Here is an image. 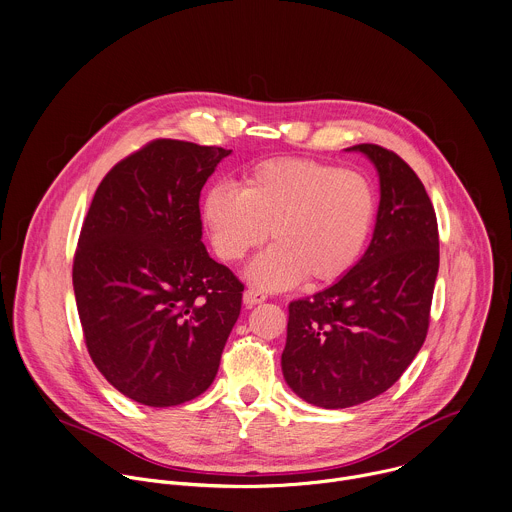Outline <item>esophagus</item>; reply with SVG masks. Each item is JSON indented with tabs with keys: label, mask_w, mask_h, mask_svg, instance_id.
<instances>
[{
	"label": "esophagus",
	"mask_w": 512,
	"mask_h": 512,
	"mask_svg": "<svg viewBox=\"0 0 512 512\" xmlns=\"http://www.w3.org/2000/svg\"><path fill=\"white\" fill-rule=\"evenodd\" d=\"M264 300H266V294L260 292V290L248 288V290L244 292V304H246L248 308H252V306H256V304H260V302H264Z\"/></svg>",
	"instance_id": "obj_1"
}]
</instances>
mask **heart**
Returning a JSON list of instances; mask_svg holds the SVG:
<instances>
[{
  "mask_svg": "<svg viewBox=\"0 0 512 512\" xmlns=\"http://www.w3.org/2000/svg\"><path fill=\"white\" fill-rule=\"evenodd\" d=\"M376 212V190L364 174L298 158L250 168L242 190L212 184L200 204L202 226L224 262L274 240L246 268L264 290L290 288L304 276L310 284L346 276L368 246Z\"/></svg>",
  "mask_w": 512,
  "mask_h": 512,
  "instance_id": "heart-1",
  "label": "heart"
}]
</instances>
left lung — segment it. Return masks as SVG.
<instances>
[{
  "mask_svg": "<svg viewBox=\"0 0 512 512\" xmlns=\"http://www.w3.org/2000/svg\"><path fill=\"white\" fill-rule=\"evenodd\" d=\"M366 156L380 202L356 266L310 298L290 302L282 352L286 384L322 408H348L386 392L418 354L438 274V226L412 168L376 144Z\"/></svg>",
  "mask_w": 512,
  "mask_h": 512,
  "instance_id": "obj_1",
  "label": "left lung"
}]
</instances>
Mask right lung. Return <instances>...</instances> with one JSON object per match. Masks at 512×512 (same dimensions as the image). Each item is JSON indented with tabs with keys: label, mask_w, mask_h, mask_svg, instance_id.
Here are the masks:
<instances>
[{
	"label": "right lung",
	"mask_w": 512,
	"mask_h": 512,
	"mask_svg": "<svg viewBox=\"0 0 512 512\" xmlns=\"http://www.w3.org/2000/svg\"><path fill=\"white\" fill-rule=\"evenodd\" d=\"M232 150L156 140L96 190L74 258L88 352L124 396L178 406L214 382L242 282L202 244L200 192Z\"/></svg>",
	"instance_id": "right-lung-1"
}]
</instances>
